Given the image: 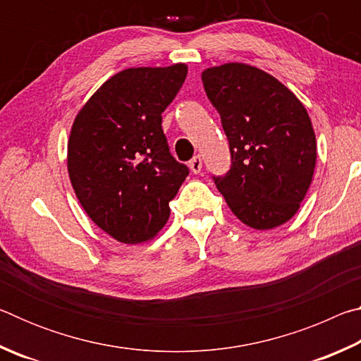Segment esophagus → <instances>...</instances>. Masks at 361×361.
I'll return each instance as SVG.
<instances>
[{
	"mask_svg": "<svg viewBox=\"0 0 361 361\" xmlns=\"http://www.w3.org/2000/svg\"><path fill=\"white\" fill-rule=\"evenodd\" d=\"M189 169L192 170V173H199L202 170V157L194 156L191 161H189Z\"/></svg>",
	"mask_w": 361,
	"mask_h": 361,
	"instance_id": "esophagus-1",
	"label": "esophagus"
}]
</instances>
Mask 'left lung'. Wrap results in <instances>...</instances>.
<instances>
[{
	"label": "left lung",
	"instance_id": "obj_1",
	"mask_svg": "<svg viewBox=\"0 0 361 361\" xmlns=\"http://www.w3.org/2000/svg\"><path fill=\"white\" fill-rule=\"evenodd\" d=\"M202 82L231 151L228 173L212 176L218 191L250 228L286 223L305 197L317 161L304 105L276 78L245 63L213 66Z\"/></svg>",
	"mask_w": 361,
	"mask_h": 361
}]
</instances>
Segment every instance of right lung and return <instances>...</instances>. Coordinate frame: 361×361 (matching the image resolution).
I'll return each mask as SVG.
<instances>
[{"label":"right lung","instance_id":"add662e5","mask_svg":"<svg viewBox=\"0 0 361 361\" xmlns=\"http://www.w3.org/2000/svg\"><path fill=\"white\" fill-rule=\"evenodd\" d=\"M188 66L129 68L90 97L73 122L68 173L90 219L116 240L142 243L170 216L189 169L170 152L162 113Z\"/></svg>","mask_w":361,"mask_h":361}]
</instances>
